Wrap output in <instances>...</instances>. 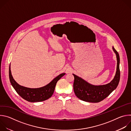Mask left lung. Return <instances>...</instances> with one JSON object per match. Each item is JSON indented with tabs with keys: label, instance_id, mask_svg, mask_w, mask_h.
<instances>
[{
	"label": "left lung",
	"instance_id": "1",
	"mask_svg": "<svg viewBox=\"0 0 131 131\" xmlns=\"http://www.w3.org/2000/svg\"><path fill=\"white\" fill-rule=\"evenodd\" d=\"M117 60V71L114 78L110 83L101 85H92L81 78L72 74L74 76L73 90L76 96L80 100L90 103H99L106 98L115 90L119 82L120 72V57L118 52L113 47Z\"/></svg>",
	"mask_w": 131,
	"mask_h": 131
}]
</instances>
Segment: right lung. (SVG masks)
<instances>
[{"mask_svg": "<svg viewBox=\"0 0 131 131\" xmlns=\"http://www.w3.org/2000/svg\"><path fill=\"white\" fill-rule=\"evenodd\" d=\"M9 79L12 86L17 94L25 100L30 102H39L49 99L53 95L57 82L64 76L62 73L54 78L47 85L39 88H29L18 84L13 79L9 66Z\"/></svg>", "mask_w": 131, "mask_h": 131, "instance_id": "1", "label": "right lung"}]
</instances>
